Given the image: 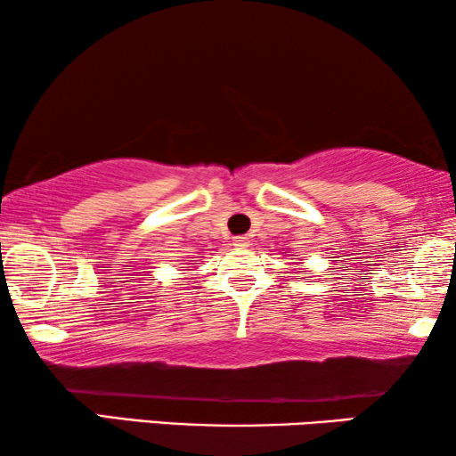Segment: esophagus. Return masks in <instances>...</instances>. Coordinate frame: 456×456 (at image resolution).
I'll return each mask as SVG.
<instances>
[{"label":"esophagus","instance_id":"esophagus-1","mask_svg":"<svg viewBox=\"0 0 456 456\" xmlns=\"http://www.w3.org/2000/svg\"><path fill=\"white\" fill-rule=\"evenodd\" d=\"M234 247H236V248H247V247H248V239H247V236H236V239H234Z\"/></svg>","mask_w":456,"mask_h":456}]
</instances>
